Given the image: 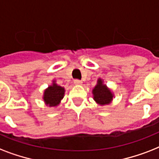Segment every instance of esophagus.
<instances>
[{"label":"esophagus","mask_w":159,"mask_h":159,"mask_svg":"<svg viewBox=\"0 0 159 159\" xmlns=\"http://www.w3.org/2000/svg\"><path fill=\"white\" fill-rule=\"evenodd\" d=\"M82 82L81 80H78V79H76L74 80V84L75 85H82Z\"/></svg>","instance_id":"esophagus-1"}]
</instances>
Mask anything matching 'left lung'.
<instances>
[{
    "instance_id": "1",
    "label": "left lung",
    "mask_w": 159,
    "mask_h": 159,
    "mask_svg": "<svg viewBox=\"0 0 159 159\" xmlns=\"http://www.w3.org/2000/svg\"><path fill=\"white\" fill-rule=\"evenodd\" d=\"M92 93L96 102L102 106L109 104L113 98V94L111 93V90L108 89L106 85L103 84L102 80L100 78L97 81V85L92 91Z\"/></svg>"
}]
</instances>
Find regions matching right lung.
I'll return each mask as SVG.
<instances>
[{
    "label": "right lung",
    "instance_id": "add662e5",
    "mask_svg": "<svg viewBox=\"0 0 159 159\" xmlns=\"http://www.w3.org/2000/svg\"><path fill=\"white\" fill-rule=\"evenodd\" d=\"M65 90L63 87L57 86L53 82L52 86L47 88L43 93V101L46 105L49 106H57L59 104L61 100L63 98Z\"/></svg>",
    "mask_w": 159,
    "mask_h": 159
}]
</instances>
